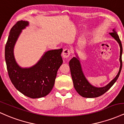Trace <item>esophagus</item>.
I'll use <instances>...</instances> for the list:
<instances>
[{"label": "esophagus", "mask_w": 124, "mask_h": 124, "mask_svg": "<svg viewBox=\"0 0 124 124\" xmlns=\"http://www.w3.org/2000/svg\"><path fill=\"white\" fill-rule=\"evenodd\" d=\"M70 54V51L69 49H65L63 51V52H62V56L64 58H67L69 56Z\"/></svg>", "instance_id": "1"}]
</instances>
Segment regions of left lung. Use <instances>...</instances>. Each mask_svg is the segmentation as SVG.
Instances as JSON below:
<instances>
[{
    "label": "left lung",
    "mask_w": 124,
    "mask_h": 124,
    "mask_svg": "<svg viewBox=\"0 0 124 124\" xmlns=\"http://www.w3.org/2000/svg\"><path fill=\"white\" fill-rule=\"evenodd\" d=\"M109 34L114 38L119 44L120 47V55H119V62H120V67L116 76L114 79L111 81L106 86L97 87L94 86L89 82L84 75L83 70L80 62V59L78 57V55L75 53L76 57H73L69 62V67L70 69L71 76L73 80V86L76 92L80 94L81 96L86 98H94L103 95L107 92L108 90L112 86L118 78L120 74L121 70L122 69V44L119 39V36L118 35L117 32H116V29H112L111 32H109Z\"/></svg>",
    "instance_id": "8db88e82"
}]
</instances>
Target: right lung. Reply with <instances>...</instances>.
Here are the masks:
<instances>
[{
	"mask_svg": "<svg viewBox=\"0 0 124 124\" xmlns=\"http://www.w3.org/2000/svg\"><path fill=\"white\" fill-rule=\"evenodd\" d=\"M27 21H19L10 30L5 46V60L11 82L20 93L31 99L46 96L54 86L56 74L62 61V48L45 52L35 65L21 68L16 61L14 48Z\"/></svg>",
	"mask_w": 124,
	"mask_h": 124,
	"instance_id": "add662e5",
	"label": "right lung"
}]
</instances>
